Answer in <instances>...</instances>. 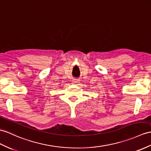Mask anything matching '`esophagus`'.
Returning <instances> with one entry per match:
<instances>
[{
  "label": "esophagus",
  "mask_w": 151,
  "mask_h": 151,
  "mask_svg": "<svg viewBox=\"0 0 151 151\" xmlns=\"http://www.w3.org/2000/svg\"><path fill=\"white\" fill-rule=\"evenodd\" d=\"M79 83V79H73V80H72V83L73 84H78V83Z\"/></svg>",
  "instance_id": "34e87169"
}]
</instances>
